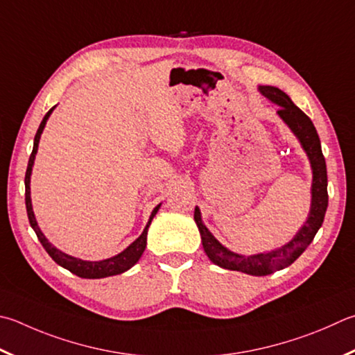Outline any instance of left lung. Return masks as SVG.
Returning a JSON list of instances; mask_svg holds the SVG:
<instances>
[{"instance_id": "left-lung-1", "label": "left lung", "mask_w": 355, "mask_h": 355, "mask_svg": "<svg viewBox=\"0 0 355 355\" xmlns=\"http://www.w3.org/2000/svg\"><path fill=\"white\" fill-rule=\"evenodd\" d=\"M262 96L273 102L275 105L279 107L278 113L279 118L284 121V124L292 130V133L300 141L302 150L306 152L311 163L312 169V184H311V209L306 222L301 225V228L296 231V234L282 247L266 251V253L257 254H239L231 251L218 242L214 234L206 228L202 220V212L198 206L194 211V220L197 228L202 236V243L206 256L216 266L234 270V272H242L251 276H266L273 272H278L293 263L298 257L304 253L306 248L313 241L315 234L324 220V214L327 209V172H326V161L321 152V143L315 128L313 122L309 116L296 107L288 96L281 92L279 88L270 85L257 87Z\"/></svg>"}]
</instances>
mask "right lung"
Returning <instances> with one entry per match:
<instances>
[{"mask_svg": "<svg viewBox=\"0 0 355 355\" xmlns=\"http://www.w3.org/2000/svg\"><path fill=\"white\" fill-rule=\"evenodd\" d=\"M55 105L51 108V110L44 114V118L42 121L40 127H38V130L35 133V138H34V149H32V153L29 157V163H28V171H26V177H24V186H26V211H28V217H29V223L32 230L35 231V234L38 237V241L43 245V248L48 251V254L53 257V259L59 263L60 267L69 270L71 273H74L79 276V278H85V279H101V278H107V276H114V275H121L127 272L128 268H132L135 263L139 261V257L143 256L144 250H146V245H147V230H149L150 223L153 220V217L159 209V205H157L155 208H153L152 214L149 217V222H147L146 228L141 236L138 237L137 241H133L130 245L125 250H122L121 253H118L116 256L108 257V259H102V261H83L79 259V257H74L71 254L63 253L62 250H59L57 247H54L53 243H51L46 236L43 234V231L40 230L37 223V218L34 214V209H32V200H31V175H32V167H34V161H35V155H37V150H38V143H40V138H42V133L44 130V125H46V122L49 119L51 113L54 112Z\"/></svg>", "mask_w": 355, "mask_h": 355, "instance_id": "obj_1", "label": "right lung"}]
</instances>
